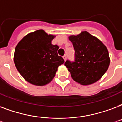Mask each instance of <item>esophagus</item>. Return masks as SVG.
Segmentation results:
<instances>
[{
  "instance_id": "esophagus-1",
  "label": "esophagus",
  "mask_w": 122,
  "mask_h": 122,
  "mask_svg": "<svg viewBox=\"0 0 122 122\" xmlns=\"http://www.w3.org/2000/svg\"><path fill=\"white\" fill-rule=\"evenodd\" d=\"M63 59H64L65 61L66 60V55H64V56H63Z\"/></svg>"
}]
</instances>
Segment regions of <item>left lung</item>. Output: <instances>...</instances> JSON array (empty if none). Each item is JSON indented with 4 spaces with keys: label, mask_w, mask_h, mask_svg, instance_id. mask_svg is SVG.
Returning <instances> with one entry per match:
<instances>
[{
    "label": "left lung",
    "mask_w": 122,
    "mask_h": 122,
    "mask_svg": "<svg viewBox=\"0 0 122 122\" xmlns=\"http://www.w3.org/2000/svg\"><path fill=\"white\" fill-rule=\"evenodd\" d=\"M75 50V61L67 60L65 65L71 78L82 85L95 83L104 76L110 63L106 46L87 31L69 36Z\"/></svg>",
    "instance_id": "8db88e82"
}]
</instances>
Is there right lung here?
I'll return each mask as SVG.
<instances>
[{
	"label": "right lung",
	"instance_id": "right-lung-1",
	"mask_svg": "<svg viewBox=\"0 0 122 122\" xmlns=\"http://www.w3.org/2000/svg\"><path fill=\"white\" fill-rule=\"evenodd\" d=\"M55 36L42 29L27 34L15 50L14 63L24 79L36 86H44L54 77L57 68L65 63L57 54L59 46L52 44Z\"/></svg>",
	"mask_w": 122,
	"mask_h": 122
}]
</instances>
